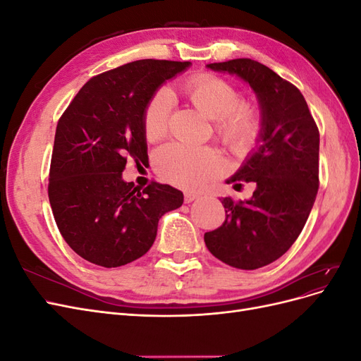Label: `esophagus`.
<instances>
[{"mask_svg": "<svg viewBox=\"0 0 361 361\" xmlns=\"http://www.w3.org/2000/svg\"><path fill=\"white\" fill-rule=\"evenodd\" d=\"M195 199H199V194H194V192H185L183 194V202L185 203H191Z\"/></svg>", "mask_w": 361, "mask_h": 361, "instance_id": "1", "label": "esophagus"}]
</instances>
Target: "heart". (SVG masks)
Segmentation results:
<instances>
[{
    "instance_id": "b5f03b06",
    "label": "heart",
    "mask_w": 361,
    "mask_h": 361,
    "mask_svg": "<svg viewBox=\"0 0 361 361\" xmlns=\"http://www.w3.org/2000/svg\"><path fill=\"white\" fill-rule=\"evenodd\" d=\"M180 94L194 110L214 120L216 138L235 157H245L255 149L264 128V117L256 102L239 99L236 87L212 73L192 75L180 85ZM171 101L166 90H158L145 105L141 129L146 140L166 135ZM158 176L174 187L195 191L216 178L224 162L212 147L169 143L154 155Z\"/></svg>"
}]
</instances>
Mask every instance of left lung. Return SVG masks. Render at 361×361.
<instances>
[{"label": "left lung", "mask_w": 361, "mask_h": 361, "mask_svg": "<svg viewBox=\"0 0 361 361\" xmlns=\"http://www.w3.org/2000/svg\"><path fill=\"white\" fill-rule=\"evenodd\" d=\"M238 75L257 94L264 128L257 149L227 183L253 182L250 200L220 199L224 223L204 233V244L224 264L257 269L297 241L319 188V129L301 92L265 64L250 59L211 63Z\"/></svg>", "instance_id": "8db88e82"}]
</instances>
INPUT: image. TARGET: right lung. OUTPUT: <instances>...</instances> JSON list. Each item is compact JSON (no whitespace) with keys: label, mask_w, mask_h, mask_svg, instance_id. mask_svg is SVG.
Here are the masks:
<instances>
[{"label":"right lung","mask_w":361,"mask_h":361,"mask_svg":"<svg viewBox=\"0 0 361 361\" xmlns=\"http://www.w3.org/2000/svg\"><path fill=\"white\" fill-rule=\"evenodd\" d=\"M190 61L138 60L87 81L59 120L48 195L64 241L82 259L116 268L146 255L159 218L183 194L152 180L146 188L122 179L126 161L146 166L141 129L145 105L158 87Z\"/></svg>","instance_id":"1"}]
</instances>
